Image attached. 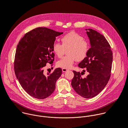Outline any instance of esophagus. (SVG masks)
<instances>
[{
  "label": "esophagus",
  "mask_w": 128,
  "mask_h": 128,
  "mask_svg": "<svg viewBox=\"0 0 128 128\" xmlns=\"http://www.w3.org/2000/svg\"><path fill=\"white\" fill-rule=\"evenodd\" d=\"M62 72H66L68 71V69H66V68H62Z\"/></svg>",
  "instance_id": "esophagus-1"
}]
</instances>
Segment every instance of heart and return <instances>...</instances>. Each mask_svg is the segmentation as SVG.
Segmentation results:
<instances>
[{"label": "heart", "instance_id": "b5f03b06", "mask_svg": "<svg viewBox=\"0 0 128 128\" xmlns=\"http://www.w3.org/2000/svg\"><path fill=\"white\" fill-rule=\"evenodd\" d=\"M62 44L54 42L52 46V50L58 58H61L67 50L68 56L64 57L57 62L58 67L69 69L76 61H82L86 58L88 54L90 46L84 40L83 36L74 32H71L62 38Z\"/></svg>", "mask_w": 128, "mask_h": 128}]
</instances>
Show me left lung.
<instances>
[{
    "label": "left lung",
    "instance_id": "obj_1",
    "mask_svg": "<svg viewBox=\"0 0 128 128\" xmlns=\"http://www.w3.org/2000/svg\"><path fill=\"white\" fill-rule=\"evenodd\" d=\"M90 48L87 56L78 64L86 68L88 74L85 78L81 73L73 71L72 86L76 92L86 98L98 95L106 86L110 76L112 53L108 42L102 34L92 29H86Z\"/></svg>",
    "mask_w": 128,
    "mask_h": 128
}]
</instances>
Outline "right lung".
Masks as SVG:
<instances>
[{"instance_id":"obj_1","label":"right lung","mask_w":128,"mask_h":128,"mask_svg":"<svg viewBox=\"0 0 128 128\" xmlns=\"http://www.w3.org/2000/svg\"><path fill=\"white\" fill-rule=\"evenodd\" d=\"M63 32L40 27L26 33L16 50L14 71L24 90L32 96L44 99L54 92L56 80L62 74L60 68L52 74H44L47 62L54 60L52 46L56 38Z\"/></svg>"}]
</instances>
